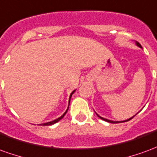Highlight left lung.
I'll return each instance as SVG.
<instances>
[{
	"label": "left lung",
	"mask_w": 157,
	"mask_h": 157,
	"mask_svg": "<svg viewBox=\"0 0 157 157\" xmlns=\"http://www.w3.org/2000/svg\"><path fill=\"white\" fill-rule=\"evenodd\" d=\"M135 44L137 45L138 47H140V48H142L141 45L138 42H136V43H135ZM97 115H98V118H100L101 119H102V120H104V121H106V122H109V123H112V124H117V123H123V122H127V121H128V120H130V119H132V118H134V116H133V117H131V118H128V119H126V120H124V121H113V120H109V119H107V118H102V117H101L100 115H98V113H97Z\"/></svg>",
	"instance_id": "obj_1"
}]
</instances>
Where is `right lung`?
I'll return each mask as SVG.
<instances>
[{
	"label": "right lung",
	"instance_id": "right-lung-1",
	"mask_svg": "<svg viewBox=\"0 0 157 157\" xmlns=\"http://www.w3.org/2000/svg\"><path fill=\"white\" fill-rule=\"evenodd\" d=\"M75 92V90H74L73 92L71 93V95H70V98H69V105H68V108H67V109H66V111H65L64 113H63V115H61L59 118H56V119H55V120H53V121H50V122H47V123H44V124H41L42 125H44V126H47V125H52V124H55V123H57V122H59L61 118H63V117L65 115V113H67V111H68V109H69V106H70V102H71V96L72 94L74 93V92Z\"/></svg>",
	"mask_w": 157,
	"mask_h": 157
}]
</instances>
